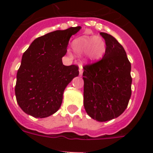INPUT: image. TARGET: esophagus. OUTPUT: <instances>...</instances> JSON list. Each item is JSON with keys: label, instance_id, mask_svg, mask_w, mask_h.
Segmentation results:
<instances>
[{"label": "esophagus", "instance_id": "34e87169", "mask_svg": "<svg viewBox=\"0 0 153 153\" xmlns=\"http://www.w3.org/2000/svg\"><path fill=\"white\" fill-rule=\"evenodd\" d=\"M82 73H83V68H82V67L81 66L79 68V75H82Z\"/></svg>", "mask_w": 153, "mask_h": 153}]
</instances>
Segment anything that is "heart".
Wrapping results in <instances>:
<instances>
[{
    "mask_svg": "<svg viewBox=\"0 0 153 153\" xmlns=\"http://www.w3.org/2000/svg\"><path fill=\"white\" fill-rule=\"evenodd\" d=\"M71 48L77 55L86 54L90 61H97L104 56L106 43L101 37L81 36L72 42Z\"/></svg>",
    "mask_w": 153,
    "mask_h": 153,
    "instance_id": "obj_1",
    "label": "heart"
}]
</instances>
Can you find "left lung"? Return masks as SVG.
<instances>
[{"label":"left lung","instance_id":"1","mask_svg":"<svg viewBox=\"0 0 153 153\" xmlns=\"http://www.w3.org/2000/svg\"><path fill=\"white\" fill-rule=\"evenodd\" d=\"M105 40L102 59L84 65V106L94 120L117 118L127 107L131 96V64L120 43L113 36L100 33Z\"/></svg>","mask_w":153,"mask_h":153}]
</instances>
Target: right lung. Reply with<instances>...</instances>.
Returning <instances> with one entry per match:
<instances>
[{
  "label": "right lung",
  "instance_id": "add662e5",
  "mask_svg": "<svg viewBox=\"0 0 153 153\" xmlns=\"http://www.w3.org/2000/svg\"><path fill=\"white\" fill-rule=\"evenodd\" d=\"M81 27L56 30L39 36L24 52L17 71L15 94L26 114L44 118L61 107L63 92L79 74L78 66L62 64L71 36Z\"/></svg>",
  "mask_w": 153,
  "mask_h": 153
}]
</instances>
